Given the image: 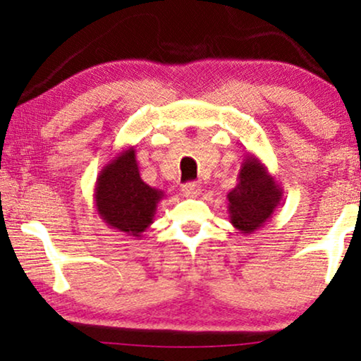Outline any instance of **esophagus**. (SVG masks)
Here are the masks:
<instances>
[{
  "instance_id": "1",
  "label": "esophagus",
  "mask_w": 361,
  "mask_h": 361,
  "mask_svg": "<svg viewBox=\"0 0 361 361\" xmlns=\"http://www.w3.org/2000/svg\"><path fill=\"white\" fill-rule=\"evenodd\" d=\"M181 192H183V196H186V197H196L201 192V186L197 185V183H192V181L186 183V185H183Z\"/></svg>"
}]
</instances>
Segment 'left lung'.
I'll list each match as a JSON object with an SVG mask.
<instances>
[{
    "instance_id": "left-lung-1",
    "label": "left lung",
    "mask_w": 361,
    "mask_h": 361,
    "mask_svg": "<svg viewBox=\"0 0 361 361\" xmlns=\"http://www.w3.org/2000/svg\"><path fill=\"white\" fill-rule=\"evenodd\" d=\"M281 186L260 159L248 154L240 165L237 185L227 195L231 222L240 233H252L265 224L280 206Z\"/></svg>"
}]
</instances>
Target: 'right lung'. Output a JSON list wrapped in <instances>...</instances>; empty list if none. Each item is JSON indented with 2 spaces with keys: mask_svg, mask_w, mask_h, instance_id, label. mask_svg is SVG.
I'll list each match as a JSON object with an SVG mask.
<instances>
[{
  "mask_svg": "<svg viewBox=\"0 0 361 361\" xmlns=\"http://www.w3.org/2000/svg\"><path fill=\"white\" fill-rule=\"evenodd\" d=\"M164 191L140 178L135 149L128 147L99 171L94 186V207L106 226L132 237H140L154 222Z\"/></svg>",
  "mask_w": 361,
  "mask_h": 361,
  "instance_id": "add662e5",
  "label": "right lung"
}]
</instances>
